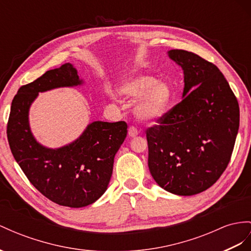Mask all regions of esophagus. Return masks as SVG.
I'll list each match as a JSON object with an SVG mask.
<instances>
[{
    "instance_id": "esophagus-1",
    "label": "esophagus",
    "mask_w": 251,
    "mask_h": 251,
    "mask_svg": "<svg viewBox=\"0 0 251 251\" xmlns=\"http://www.w3.org/2000/svg\"><path fill=\"white\" fill-rule=\"evenodd\" d=\"M138 133H139V131H138V129L134 126H130L129 129H128V134H129L130 138H133V137L138 136Z\"/></svg>"
}]
</instances>
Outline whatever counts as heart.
Masks as SVG:
<instances>
[{
	"mask_svg": "<svg viewBox=\"0 0 251 251\" xmlns=\"http://www.w3.org/2000/svg\"><path fill=\"white\" fill-rule=\"evenodd\" d=\"M120 93L128 100H137L133 111L143 122H153L164 114L170 100V88L155 77L132 72L120 83Z\"/></svg>",
	"mask_w": 251,
	"mask_h": 251,
	"instance_id": "1",
	"label": "heart"
}]
</instances>
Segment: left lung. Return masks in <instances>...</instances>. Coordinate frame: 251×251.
<instances>
[{"mask_svg":"<svg viewBox=\"0 0 251 251\" xmlns=\"http://www.w3.org/2000/svg\"><path fill=\"white\" fill-rule=\"evenodd\" d=\"M168 55L183 70V99L146 130L149 168L162 189L191 196L212 187L226 170L240 108L215 64L183 50Z\"/></svg>","mask_w":251,"mask_h":251,"instance_id":"obj_1","label":"left lung"}]
</instances>
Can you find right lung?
Returning <instances> with one entry per match:
<instances>
[{"label":"right lung","instance_id":"1","mask_svg":"<svg viewBox=\"0 0 251 251\" xmlns=\"http://www.w3.org/2000/svg\"><path fill=\"white\" fill-rule=\"evenodd\" d=\"M82 83L71 63L48 71L18 90L7 124L10 151L30 183L50 201L70 208L86 207L106 192L114 156L126 138L127 124L96 121L72 143L48 149L31 133L28 112L40 92Z\"/></svg>","mask_w":251,"mask_h":251}]
</instances>
